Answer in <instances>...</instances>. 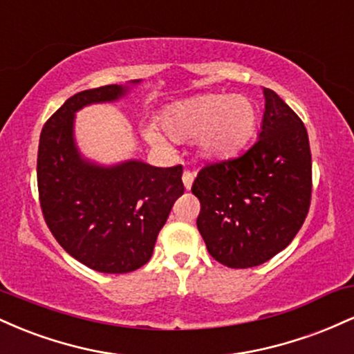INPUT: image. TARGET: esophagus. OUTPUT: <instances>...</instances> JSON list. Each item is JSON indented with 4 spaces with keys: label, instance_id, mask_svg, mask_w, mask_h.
I'll return each mask as SVG.
<instances>
[{
    "label": "esophagus",
    "instance_id": "1",
    "mask_svg": "<svg viewBox=\"0 0 354 354\" xmlns=\"http://www.w3.org/2000/svg\"><path fill=\"white\" fill-rule=\"evenodd\" d=\"M193 180H194V174L191 173V171H188V169H186V171L183 173V183H185V188L186 189L191 188V185H193Z\"/></svg>",
    "mask_w": 354,
    "mask_h": 354
}]
</instances>
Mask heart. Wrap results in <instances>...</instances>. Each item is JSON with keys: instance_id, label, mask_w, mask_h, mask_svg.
<instances>
[{"instance_id": "heart-1", "label": "heart", "mask_w": 354, "mask_h": 354, "mask_svg": "<svg viewBox=\"0 0 354 354\" xmlns=\"http://www.w3.org/2000/svg\"><path fill=\"white\" fill-rule=\"evenodd\" d=\"M258 123V108L248 96L208 93L178 101L165 109L161 126L174 140L196 138L201 154L225 158L238 151L253 136ZM146 138L153 145H165L154 126H148Z\"/></svg>"}]
</instances>
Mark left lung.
<instances>
[{
  "instance_id": "8db88e82",
  "label": "left lung",
  "mask_w": 354,
  "mask_h": 354,
  "mask_svg": "<svg viewBox=\"0 0 354 354\" xmlns=\"http://www.w3.org/2000/svg\"><path fill=\"white\" fill-rule=\"evenodd\" d=\"M258 141L239 156L205 165L191 186L196 225L209 254L243 270L284 250L306 219L313 171L308 131L273 89L263 88Z\"/></svg>"
}]
</instances>
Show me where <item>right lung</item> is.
<instances>
[{
  "mask_svg": "<svg viewBox=\"0 0 354 354\" xmlns=\"http://www.w3.org/2000/svg\"><path fill=\"white\" fill-rule=\"evenodd\" d=\"M126 89L108 84L76 93L43 126L38 146L39 206L61 248L100 273H131L149 261L158 233L185 193L183 166L154 168L128 161L100 168L80 158L73 115L113 101Z\"/></svg>",
  "mask_w": 354,
  "mask_h": 354,
  "instance_id": "add662e5",
  "label": "right lung"
}]
</instances>
